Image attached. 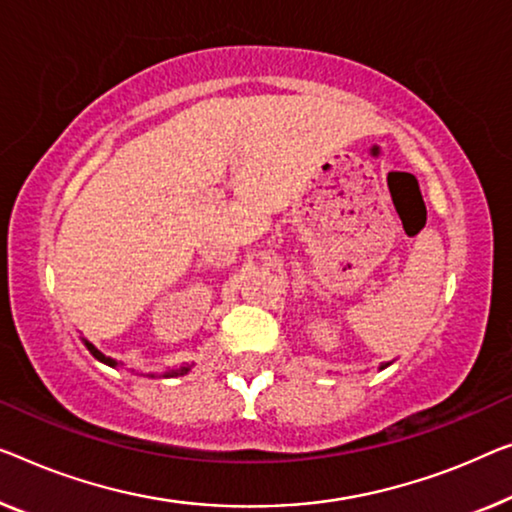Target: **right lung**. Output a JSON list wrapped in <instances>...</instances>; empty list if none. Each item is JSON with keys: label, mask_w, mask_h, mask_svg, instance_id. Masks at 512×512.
Listing matches in <instances>:
<instances>
[{"label": "right lung", "mask_w": 512, "mask_h": 512, "mask_svg": "<svg viewBox=\"0 0 512 512\" xmlns=\"http://www.w3.org/2000/svg\"><path fill=\"white\" fill-rule=\"evenodd\" d=\"M87 349H89V352H91V354H94V356L98 358V361L108 363V365H112V368H114V365H117V361H112V358H108V356H103L101 352H98V349H96L94 345H89V342H87ZM183 372H188V368H183V370H179V372H174V375H183Z\"/></svg>", "instance_id": "1"}]
</instances>
